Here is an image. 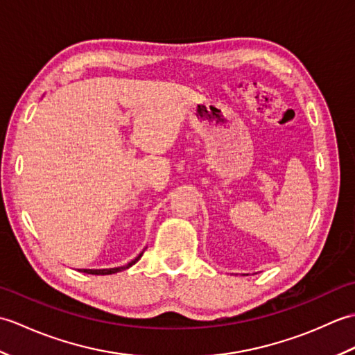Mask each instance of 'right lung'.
Here are the masks:
<instances>
[{
	"mask_svg": "<svg viewBox=\"0 0 355 355\" xmlns=\"http://www.w3.org/2000/svg\"><path fill=\"white\" fill-rule=\"evenodd\" d=\"M145 252V250H143ZM143 252L137 256V258L135 259H132L131 262H128L126 266H123V267H114V268H101V270H94V268H84V270H79V271H84V273H87V275H114V273H119V271H122V270H126V268H130V267H132L135 262H137L141 256H143Z\"/></svg>",
	"mask_w": 355,
	"mask_h": 355,
	"instance_id": "obj_1",
	"label": "right lung"
}]
</instances>
